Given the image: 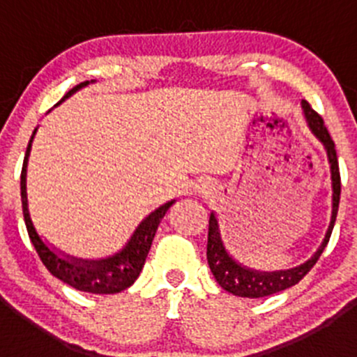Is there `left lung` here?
I'll list each match as a JSON object with an SVG mask.
<instances>
[{"instance_id":"8db88e82","label":"left lung","mask_w":357,"mask_h":357,"mask_svg":"<svg viewBox=\"0 0 357 357\" xmlns=\"http://www.w3.org/2000/svg\"><path fill=\"white\" fill-rule=\"evenodd\" d=\"M302 109H304V115L307 119V124L311 131L314 132L316 138L323 143L328 155L330 162V171H332V219H330L328 231H326L325 240H323L321 247L316 250L309 261L304 264L297 266V268L287 269V271H255V269L247 268V266L238 264L231 255L228 254L225 245H222L221 233H219L218 219H215L214 212L211 214L208 219V236H207V262L211 268L212 275H214L215 282L222 287L226 291L238 297H248V298H259V297H268V295L278 294V291L290 289L295 283L301 282L312 266L318 262L319 255L325 250L326 243H328L330 235L333 231L335 219H337L338 212V202H340V171H338V160H337V150H335V143L330 136L328 129L325 128L321 115L312 107L309 105L305 100H302Z\"/></svg>"}]
</instances>
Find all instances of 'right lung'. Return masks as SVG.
I'll return each instance as SVG.
<instances>
[{
	"mask_svg": "<svg viewBox=\"0 0 357 357\" xmlns=\"http://www.w3.org/2000/svg\"><path fill=\"white\" fill-rule=\"evenodd\" d=\"M88 84L89 81H84L75 86V88H72L59 103H62L68 96L74 95L77 89L84 88ZM34 135L36 129L32 132L31 142L27 145V152H25L24 157L22 174H20V197H22L25 228H27L29 238H31L32 245H34L36 252H38L39 259H41L43 264L46 266V269L55 278L62 280L63 283L74 287L75 290L89 291V294H119V291L126 290L139 276V271L143 269L146 255H149L150 247H152L153 236H155L158 225H160L162 218L169 211V207L174 204V200L167 202L162 207H158L157 211H153L149 218L143 219L138 228H136V231L132 233L131 238H129V242L126 243V247L121 252H117V254L110 255V257L98 259V261H88V259H75L70 257V255L59 254V252H55V248H50L43 242L41 236L36 231L34 225H32L31 215H29L25 176H27L29 153H31V145L32 139H34Z\"/></svg>",
	"mask_w": 357,
	"mask_h": 357,
	"instance_id": "1",
	"label": "right lung"
}]
</instances>
